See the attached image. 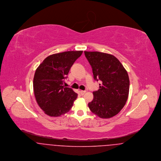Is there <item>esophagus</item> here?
Segmentation results:
<instances>
[{
  "label": "esophagus",
  "instance_id": "esophagus-1",
  "mask_svg": "<svg viewBox=\"0 0 161 161\" xmlns=\"http://www.w3.org/2000/svg\"><path fill=\"white\" fill-rule=\"evenodd\" d=\"M86 91H80V94H81L82 95H84V94L86 93Z\"/></svg>",
  "mask_w": 161,
  "mask_h": 161
}]
</instances>
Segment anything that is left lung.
Returning <instances> with one entry per match:
<instances>
[{"label":"left lung","mask_w":161,"mask_h":161,"mask_svg":"<svg viewBox=\"0 0 161 161\" xmlns=\"http://www.w3.org/2000/svg\"><path fill=\"white\" fill-rule=\"evenodd\" d=\"M84 54L92 66L94 79L102 81L100 89L93 92V99L89 103V107L100 118L113 117L123 108L128 97V72L114 55L86 51Z\"/></svg>","instance_id":"1"}]
</instances>
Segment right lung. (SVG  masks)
<instances>
[{"instance_id":"1","label":"right lung","mask_w":161,"mask_h":161,"mask_svg":"<svg viewBox=\"0 0 161 161\" xmlns=\"http://www.w3.org/2000/svg\"><path fill=\"white\" fill-rule=\"evenodd\" d=\"M82 51H70L50 55L36 70L33 91L36 100L45 114L59 116L68 112L77 94L63 82L74 62Z\"/></svg>"}]
</instances>
